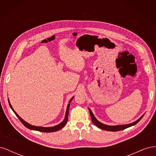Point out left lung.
I'll list each match as a JSON object with an SVG mask.
<instances>
[{
	"label": "left lung",
	"mask_w": 156,
	"mask_h": 156,
	"mask_svg": "<svg viewBox=\"0 0 156 156\" xmlns=\"http://www.w3.org/2000/svg\"><path fill=\"white\" fill-rule=\"evenodd\" d=\"M88 110L90 112V115L91 116V119H92V122H93V124L94 125H96L99 128H100L101 129L103 130H106V131H121V130H123L125 129L127 127H129L132 126H134L136 124H137L138 122L142 119V118L144 116V114L143 115L141 116L139 119L136 120L135 122H133V123H131V124H124V125H116V126H108V125H106L101 123V122H99L96 118L94 116L93 112H92V111L90 109V108H88Z\"/></svg>",
	"instance_id": "8db88e82"
}]
</instances>
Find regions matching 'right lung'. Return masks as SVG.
Segmentation results:
<instances>
[{"label": "right lung", "mask_w": 156, "mask_h": 156, "mask_svg": "<svg viewBox=\"0 0 156 156\" xmlns=\"http://www.w3.org/2000/svg\"><path fill=\"white\" fill-rule=\"evenodd\" d=\"M74 97V96H73ZM73 97H72V98L70 99V100L69 101V103L68 105L67 106V108H66V115H65V118L64 120L61 122V123H60L58 125H56L55 126H53V127H41V126H32L29 123H27V122H25L24 120H23L19 116L16 112L13 110V108L11 105V103L10 102V101H9L8 100V103H9V105H10V108H12V110L13 111V112L15 113L16 115L17 116V117L19 119H20V120L22 122V124L24 125L26 127H27L28 129H32V130H35V131H41V132H55V131H58L60 130V129H62V127L66 124L67 122H68V112H69V105H70V103L71 101H72Z\"/></svg>", "instance_id": "add662e5"}]
</instances>
